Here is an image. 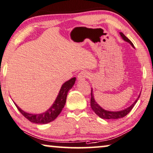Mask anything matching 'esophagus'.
Wrapping results in <instances>:
<instances>
[{
  "mask_svg": "<svg viewBox=\"0 0 153 153\" xmlns=\"http://www.w3.org/2000/svg\"><path fill=\"white\" fill-rule=\"evenodd\" d=\"M88 73L86 71H82L79 73L77 77L79 81H83L86 78V77H88Z\"/></svg>",
  "mask_w": 153,
  "mask_h": 153,
  "instance_id": "34e87169",
  "label": "esophagus"
}]
</instances>
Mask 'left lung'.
Wrapping results in <instances>:
<instances>
[{
    "mask_svg": "<svg viewBox=\"0 0 153 153\" xmlns=\"http://www.w3.org/2000/svg\"><path fill=\"white\" fill-rule=\"evenodd\" d=\"M120 35L121 36V37H122L123 40L126 42H128L129 44L134 48V45L133 43H132L131 41L130 40L124 33L122 32H120ZM140 95H139V96L137 97V98L136 99L135 101L134 102L131 106L128 107V108L123 109V110L120 111H110L105 110V109L102 108V106H100L99 104L97 103L95 100L94 95H93V88H91V108L93 109V111L95 112V113L97 115H98L100 118H102V119H104V120L120 119V118H122L125 117V116H126L127 114L132 110V108H133V106L135 105L137 102L138 99L140 98Z\"/></svg>",
    "mask_w": 153,
    "mask_h": 153,
    "instance_id": "obj_1",
    "label": "left lung"
}]
</instances>
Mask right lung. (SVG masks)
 I'll list each match as a JSON object with an SVG mask.
<instances>
[{"instance_id":"right-lung-1","label":"right lung","mask_w":153,"mask_h":153,"mask_svg":"<svg viewBox=\"0 0 153 153\" xmlns=\"http://www.w3.org/2000/svg\"><path fill=\"white\" fill-rule=\"evenodd\" d=\"M76 77H73L69 80L65 82L62 86H61L60 91H59L58 96L55 100L54 102L51 106L48 109L47 111L42 113L39 114H32L27 113L18 106L16 104L13 102L16 106L17 107L18 111L22 113V115L26 117L27 120L30 121L31 122L35 123V124H45L53 121L61 113L62 108L65 105L66 100H67V93L69 90L74 86L75 82H76Z\"/></svg>"}]
</instances>
